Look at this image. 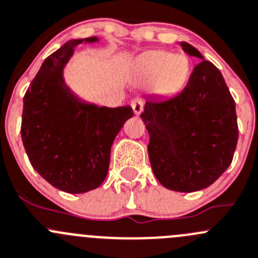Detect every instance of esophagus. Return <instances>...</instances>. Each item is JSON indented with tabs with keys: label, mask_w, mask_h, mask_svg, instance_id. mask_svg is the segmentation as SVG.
I'll return each instance as SVG.
<instances>
[{
	"label": "esophagus",
	"mask_w": 258,
	"mask_h": 258,
	"mask_svg": "<svg viewBox=\"0 0 258 258\" xmlns=\"http://www.w3.org/2000/svg\"><path fill=\"white\" fill-rule=\"evenodd\" d=\"M131 107L136 114H140L144 109V99L141 97H135L131 101Z\"/></svg>",
	"instance_id": "1"
}]
</instances>
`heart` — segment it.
<instances>
[{"label": "heart", "mask_w": 258, "mask_h": 258, "mask_svg": "<svg viewBox=\"0 0 258 258\" xmlns=\"http://www.w3.org/2000/svg\"><path fill=\"white\" fill-rule=\"evenodd\" d=\"M135 69L142 78H156V87L160 92L174 93L186 81L189 64L182 55L152 50L139 56Z\"/></svg>", "instance_id": "1"}]
</instances>
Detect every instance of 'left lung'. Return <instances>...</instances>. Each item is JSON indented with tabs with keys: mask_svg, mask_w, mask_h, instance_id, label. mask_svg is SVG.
I'll use <instances>...</instances> for the list:
<instances>
[{
	"mask_svg": "<svg viewBox=\"0 0 258 258\" xmlns=\"http://www.w3.org/2000/svg\"><path fill=\"white\" fill-rule=\"evenodd\" d=\"M180 45L202 61L179 94L147 99L140 117L150 135L155 176L167 189L191 192L213 184L231 165L238 124L236 103L218 68L190 44Z\"/></svg>",
	"mask_w": 258,
	"mask_h": 258,
	"instance_id": "obj_1",
	"label": "left lung"
}]
</instances>
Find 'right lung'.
<instances>
[{"label": "right lung", "instance_id": "1", "mask_svg": "<svg viewBox=\"0 0 258 258\" xmlns=\"http://www.w3.org/2000/svg\"><path fill=\"white\" fill-rule=\"evenodd\" d=\"M71 40L45 59L24 97L21 139L32 167L49 184L79 194L106 179L111 147L130 106L109 108L81 101L66 86L62 69L78 44Z\"/></svg>", "mask_w": 258, "mask_h": 258}]
</instances>
